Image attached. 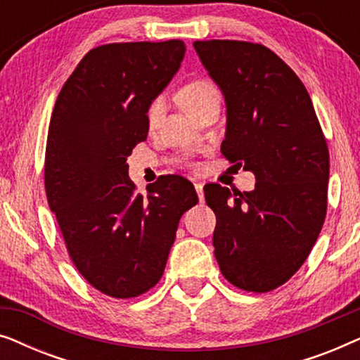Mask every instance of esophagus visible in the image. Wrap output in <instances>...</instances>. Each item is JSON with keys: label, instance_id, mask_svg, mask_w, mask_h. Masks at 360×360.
Returning a JSON list of instances; mask_svg holds the SVG:
<instances>
[{"label": "esophagus", "instance_id": "obj_1", "mask_svg": "<svg viewBox=\"0 0 360 360\" xmlns=\"http://www.w3.org/2000/svg\"><path fill=\"white\" fill-rule=\"evenodd\" d=\"M195 190H196V193H198V198H200V201H203V198H205V193H203V184H201V181H195Z\"/></svg>", "mask_w": 360, "mask_h": 360}]
</instances>
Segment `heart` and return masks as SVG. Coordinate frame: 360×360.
Instances as JSON below:
<instances>
[{
  "label": "heart",
  "mask_w": 360,
  "mask_h": 360,
  "mask_svg": "<svg viewBox=\"0 0 360 360\" xmlns=\"http://www.w3.org/2000/svg\"><path fill=\"white\" fill-rule=\"evenodd\" d=\"M216 96H219L216 86L211 82H206V80H196V82L188 83V85L181 90V95H180L181 105H184L185 111L188 112V115H191L196 108L203 105L205 101H208L211 98H216ZM164 111H165L164 98H157V100L152 101L149 110H147V122H149V126H155L157 122L160 121Z\"/></svg>",
  "instance_id": "1"
}]
</instances>
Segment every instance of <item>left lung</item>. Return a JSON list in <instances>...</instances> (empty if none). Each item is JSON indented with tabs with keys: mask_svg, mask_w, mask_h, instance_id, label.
I'll return each mask as SVG.
<instances>
[{
	"mask_svg": "<svg viewBox=\"0 0 360 360\" xmlns=\"http://www.w3.org/2000/svg\"><path fill=\"white\" fill-rule=\"evenodd\" d=\"M193 47L224 96L221 152L255 176V188L244 193L205 186L216 214V260L234 287L270 292L302 267L323 228L326 141L307 88L270 49L240 41Z\"/></svg>",
	"mask_w": 360,
	"mask_h": 360,
	"instance_id": "left-lung-1",
	"label": "left lung"
}]
</instances>
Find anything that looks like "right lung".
<instances>
[{
  "label": "right lung",
  "instance_id": "obj_1",
  "mask_svg": "<svg viewBox=\"0 0 360 360\" xmlns=\"http://www.w3.org/2000/svg\"><path fill=\"white\" fill-rule=\"evenodd\" d=\"M185 42L108 44L82 58L49 124L46 193L68 254L88 283L132 298L159 282L181 214L198 203L179 175L134 195L127 157L147 139L150 103L185 57Z\"/></svg>",
  "mask_w": 360,
  "mask_h": 360
}]
</instances>
